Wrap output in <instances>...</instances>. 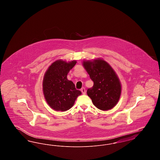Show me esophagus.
I'll return each mask as SVG.
<instances>
[{"label": "esophagus", "mask_w": 160, "mask_h": 160, "mask_svg": "<svg viewBox=\"0 0 160 160\" xmlns=\"http://www.w3.org/2000/svg\"><path fill=\"white\" fill-rule=\"evenodd\" d=\"M81 91H82V93L83 94V95H84L85 93H86V90H85V89L84 88H82V89H81Z\"/></svg>", "instance_id": "obj_1"}]
</instances>
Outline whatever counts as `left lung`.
Wrapping results in <instances>:
<instances>
[{"mask_svg":"<svg viewBox=\"0 0 160 160\" xmlns=\"http://www.w3.org/2000/svg\"><path fill=\"white\" fill-rule=\"evenodd\" d=\"M83 65L93 82L92 88L87 91L93 105L103 111L113 108L119 100L122 90L121 82L114 69L100 58L83 61Z\"/></svg>","mask_w":160,"mask_h":160,"instance_id":"8db88e82","label":"left lung"}]
</instances>
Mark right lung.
<instances>
[{"instance_id": "obj_1", "label": "right lung", "mask_w": 160, "mask_h": 160, "mask_svg": "<svg viewBox=\"0 0 160 160\" xmlns=\"http://www.w3.org/2000/svg\"><path fill=\"white\" fill-rule=\"evenodd\" d=\"M76 63V61L57 60L46 71L42 81L43 93L48 106L55 111L65 112L70 109L82 94L67 78L69 71Z\"/></svg>"}]
</instances>
